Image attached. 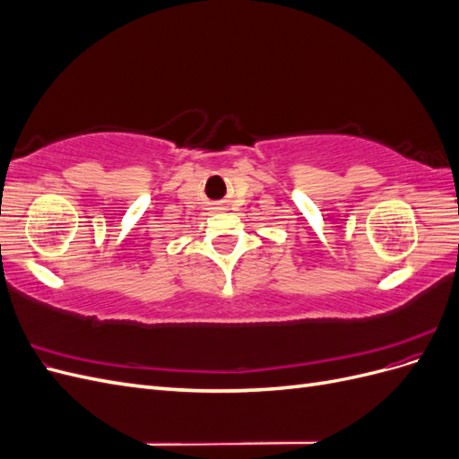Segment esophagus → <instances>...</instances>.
Wrapping results in <instances>:
<instances>
[{"label":"esophagus","instance_id":"esophagus-1","mask_svg":"<svg viewBox=\"0 0 459 459\" xmlns=\"http://www.w3.org/2000/svg\"><path fill=\"white\" fill-rule=\"evenodd\" d=\"M211 211H212V212L221 211V204H220V203H212V204H211Z\"/></svg>","mask_w":459,"mask_h":459}]
</instances>
